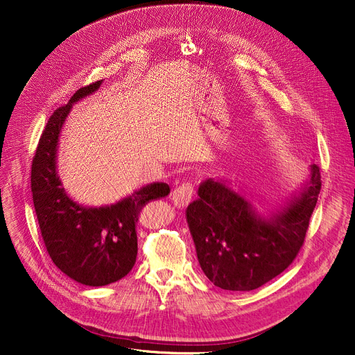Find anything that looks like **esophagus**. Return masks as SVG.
I'll return each instance as SVG.
<instances>
[{
    "label": "esophagus",
    "instance_id": "obj_1",
    "mask_svg": "<svg viewBox=\"0 0 355 355\" xmlns=\"http://www.w3.org/2000/svg\"><path fill=\"white\" fill-rule=\"evenodd\" d=\"M193 184L191 182H185V184H181L180 187H177L173 193H171V198H173V202L174 206L177 209H182L187 206V204L191 201L193 198Z\"/></svg>",
    "mask_w": 355,
    "mask_h": 355
}]
</instances>
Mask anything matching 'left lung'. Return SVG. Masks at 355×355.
<instances>
[{
  "mask_svg": "<svg viewBox=\"0 0 355 355\" xmlns=\"http://www.w3.org/2000/svg\"><path fill=\"white\" fill-rule=\"evenodd\" d=\"M320 191V168L313 164L300 191L262 214L229 181L204 180L185 211L204 275L216 286L237 292L272 281L302 248Z\"/></svg>",
  "mask_w": 355,
  "mask_h": 355,
  "instance_id": "8db88e82",
  "label": "left lung"
}]
</instances>
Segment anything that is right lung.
<instances>
[{"label": "right lung", "instance_id": "obj_1", "mask_svg": "<svg viewBox=\"0 0 355 355\" xmlns=\"http://www.w3.org/2000/svg\"><path fill=\"white\" fill-rule=\"evenodd\" d=\"M102 80L79 89L50 116L31 165V193L46 249L64 275L87 286H105L126 276L138 254L135 225L146 202L170 194L165 182H153L101 207L70 198L58 173L59 138L71 106L95 93Z\"/></svg>", "mask_w": 355, "mask_h": 355}]
</instances>
